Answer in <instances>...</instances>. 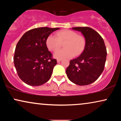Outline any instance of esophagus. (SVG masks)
Instances as JSON below:
<instances>
[{"label":"esophagus","mask_w":121,"mask_h":121,"mask_svg":"<svg viewBox=\"0 0 121 121\" xmlns=\"http://www.w3.org/2000/svg\"><path fill=\"white\" fill-rule=\"evenodd\" d=\"M61 60H62V59H57V62L58 63H59Z\"/></svg>","instance_id":"esophagus-1"}]
</instances>
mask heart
<instances>
[{
  "label": "heart",
  "mask_w": 121,
  "mask_h": 121,
  "mask_svg": "<svg viewBox=\"0 0 121 121\" xmlns=\"http://www.w3.org/2000/svg\"><path fill=\"white\" fill-rule=\"evenodd\" d=\"M55 36L50 35L46 39V43L50 51H55L64 45V49L56 51L54 57L57 59L70 58L74 56H77L82 53L85 46V39L84 36L78 35L75 31L65 30L58 32Z\"/></svg>",
  "instance_id": "obj_1"
}]
</instances>
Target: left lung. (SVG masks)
<instances>
[{"mask_svg":"<svg viewBox=\"0 0 121 121\" xmlns=\"http://www.w3.org/2000/svg\"><path fill=\"white\" fill-rule=\"evenodd\" d=\"M81 32L86 43L84 50L77 58L70 60L66 74L71 82L78 85H86L95 82L104 71L107 51L103 39L89 27H76Z\"/></svg>","mask_w":121,"mask_h":121,"instance_id":"obj_1","label":"left lung"}]
</instances>
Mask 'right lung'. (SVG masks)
Masks as SVG:
<instances>
[{
	"instance_id": "right-lung-1",
	"label": "right lung",
	"mask_w": 121,
	"mask_h": 121,
	"mask_svg": "<svg viewBox=\"0 0 121 121\" xmlns=\"http://www.w3.org/2000/svg\"><path fill=\"white\" fill-rule=\"evenodd\" d=\"M60 29L39 27L25 33L16 44L14 62L20 78L27 85L37 86L47 82L57 59L46 46L47 38Z\"/></svg>"
}]
</instances>
